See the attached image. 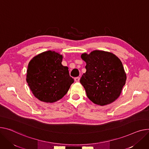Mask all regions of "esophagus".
Listing matches in <instances>:
<instances>
[{"mask_svg":"<svg viewBox=\"0 0 149 149\" xmlns=\"http://www.w3.org/2000/svg\"><path fill=\"white\" fill-rule=\"evenodd\" d=\"M74 80H75V82H78L79 81H80V77H75V78H74Z\"/></svg>","mask_w":149,"mask_h":149,"instance_id":"34e87169","label":"esophagus"}]
</instances>
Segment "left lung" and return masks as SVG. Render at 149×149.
<instances>
[{"mask_svg": "<svg viewBox=\"0 0 149 149\" xmlns=\"http://www.w3.org/2000/svg\"><path fill=\"white\" fill-rule=\"evenodd\" d=\"M86 72L80 79L88 98L101 106L110 104L120 96L126 80L120 60L113 53L95 50L82 54Z\"/></svg>", "mask_w": 149, "mask_h": 149, "instance_id": "obj_1", "label": "left lung"}]
</instances>
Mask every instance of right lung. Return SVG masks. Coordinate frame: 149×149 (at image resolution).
<instances>
[{
  "mask_svg": "<svg viewBox=\"0 0 149 149\" xmlns=\"http://www.w3.org/2000/svg\"><path fill=\"white\" fill-rule=\"evenodd\" d=\"M62 58L49 50L36 56L29 63L26 81L32 93L41 101L53 103L61 100L74 81L68 68L62 65Z\"/></svg>",
  "mask_w": 149,
  "mask_h": 149,
  "instance_id": "add662e5",
  "label": "right lung"
}]
</instances>
